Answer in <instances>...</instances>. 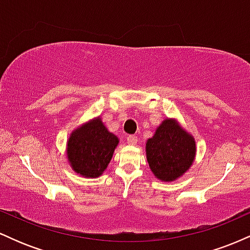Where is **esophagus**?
<instances>
[{
    "mask_svg": "<svg viewBox=\"0 0 250 250\" xmlns=\"http://www.w3.org/2000/svg\"><path fill=\"white\" fill-rule=\"evenodd\" d=\"M127 142H128V145L135 146L137 143V137L135 136V135H129V136L127 137Z\"/></svg>",
    "mask_w": 250,
    "mask_h": 250,
    "instance_id": "34e87169",
    "label": "esophagus"
}]
</instances>
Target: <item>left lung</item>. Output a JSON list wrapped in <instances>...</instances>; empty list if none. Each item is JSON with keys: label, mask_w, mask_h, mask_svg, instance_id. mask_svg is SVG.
I'll return each mask as SVG.
<instances>
[{"label": "left lung", "mask_w": 250, "mask_h": 250, "mask_svg": "<svg viewBox=\"0 0 250 250\" xmlns=\"http://www.w3.org/2000/svg\"><path fill=\"white\" fill-rule=\"evenodd\" d=\"M146 155L154 176L171 182L182 176L193 165L196 143L175 119L163 120L153 137L146 143Z\"/></svg>", "instance_id": "8db88e82"}]
</instances>
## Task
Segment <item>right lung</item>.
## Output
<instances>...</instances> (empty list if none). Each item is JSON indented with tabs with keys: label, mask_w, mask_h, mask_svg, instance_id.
<instances>
[{
	"label": "right lung",
	"mask_w": 250,
	"mask_h": 250,
	"mask_svg": "<svg viewBox=\"0 0 250 250\" xmlns=\"http://www.w3.org/2000/svg\"><path fill=\"white\" fill-rule=\"evenodd\" d=\"M120 140L110 133L101 117L74 129L67 141V160L82 177H99L104 173Z\"/></svg>",
	"instance_id": "right-lung-1"
}]
</instances>
